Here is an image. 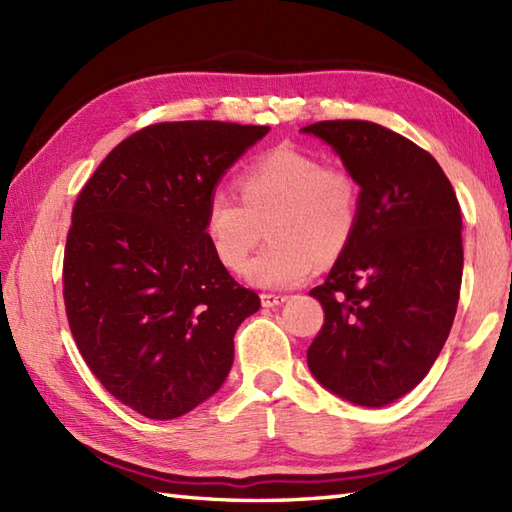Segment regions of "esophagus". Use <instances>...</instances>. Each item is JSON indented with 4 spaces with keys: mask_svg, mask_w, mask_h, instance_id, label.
I'll use <instances>...</instances> for the list:
<instances>
[{
    "mask_svg": "<svg viewBox=\"0 0 512 512\" xmlns=\"http://www.w3.org/2000/svg\"><path fill=\"white\" fill-rule=\"evenodd\" d=\"M284 301H286L284 295H273V292H264V295H262V306L264 308H277Z\"/></svg>",
    "mask_w": 512,
    "mask_h": 512,
    "instance_id": "esophagus-1",
    "label": "esophagus"
}]
</instances>
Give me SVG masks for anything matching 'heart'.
<instances>
[{
  "instance_id": "b5f03b06",
  "label": "heart",
  "mask_w": 512,
  "mask_h": 512,
  "mask_svg": "<svg viewBox=\"0 0 512 512\" xmlns=\"http://www.w3.org/2000/svg\"><path fill=\"white\" fill-rule=\"evenodd\" d=\"M231 189L217 187L204 204L202 228L226 270H244L268 231L270 244L246 268L259 288H295L312 277L317 259L334 262L350 246L361 193L350 171L281 145L253 162Z\"/></svg>"
}]
</instances>
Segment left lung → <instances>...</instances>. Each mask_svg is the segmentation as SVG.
<instances>
[{
  "instance_id": "left-lung-1",
  "label": "left lung",
  "mask_w": 512,
  "mask_h": 512,
  "mask_svg": "<svg viewBox=\"0 0 512 512\" xmlns=\"http://www.w3.org/2000/svg\"><path fill=\"white\" fill-rule=\"evenodd\" d=\"M341 156L361 187L350 246L312 288L323 325L308 367L323 387L383 407L427 376L449 339L462 284V213L429 151L369 121L303 127Z\"/></svg>"
}]
</instances>
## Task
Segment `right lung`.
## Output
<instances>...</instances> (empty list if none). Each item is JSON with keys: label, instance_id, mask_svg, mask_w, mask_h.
<instances>
[{"label": "right lung", "instance_id": "right-lung-1", "mask_svg": "<svg viewBox=\"0 0 512 512\" xmlns=\"http://www.w3.org/2000/svg\"><path fill=\"white\" fill-rule=\"evenodd\" d=\"M266 125L176 121L138 129L79 191L63 303L83 361L123 405L171 420L213 396L233 336L262 301L217 262L204 204Z\"/></svg>", "mask_w": 512, "mask_h": 512}]
</instances>
